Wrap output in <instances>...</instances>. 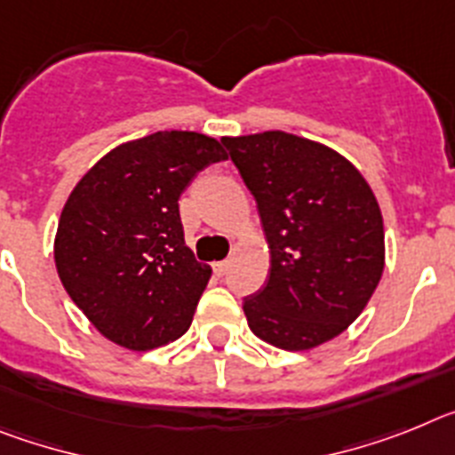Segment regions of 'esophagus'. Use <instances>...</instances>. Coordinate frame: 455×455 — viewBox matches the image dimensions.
<instances>
[{"label": "esophagus", "instance_id": "34e87169", "mask_svg": "<svg viewBox=\"0 0 455 455\" xmlns=\"http://www.w3.org/2000/svg\"><path fill=\"white\" fill-rule=\"evenodd\" d=\"M212 270H215L217 276H224L228 272V260H217V263H212Z\"/></svg>", "mask_w": 455, "mask_h": 455}]
</instances>
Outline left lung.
Here are the masks:
<instances>
[{
    "mask_svg": "<svg viewBox=\"0 0 455 455\" xmlns=\"http://www.w3.org/2000/svg\"><path fill=\"white\" fill-rule=\"evenodd\" d=\"M259 205L270 272L243 309L256 337L309 350L339 337L385 270L380 205L364 176L330 146L282 130L224 137Z\"/></svg>",
    "mask_w": 455,
    "mask_h": 455,
    "instance_id": "left-lung-1",
    "label": "left lung"
}]
</instances>
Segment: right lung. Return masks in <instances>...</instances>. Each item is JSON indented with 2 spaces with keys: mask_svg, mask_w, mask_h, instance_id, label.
<instances>
[{
  "mask_svg": "<svg viewBox=\"0 0 455 455\" xmlns=\"http://www.w3.org/2000/svg\"><path fill=\"white\" fill-rule=\"evenodd\" d=\"M220 160L208 134L164 130L116 146L70 192L54 238L59 279L116 346L153 350L189 330L212 270L185 244L179 199Z\"/></svg>",
  "mask_w": 455,
  "mask_h": 455,
  "instance_id": "add662e5",
  "label": "right lung"
}]
</instances>
